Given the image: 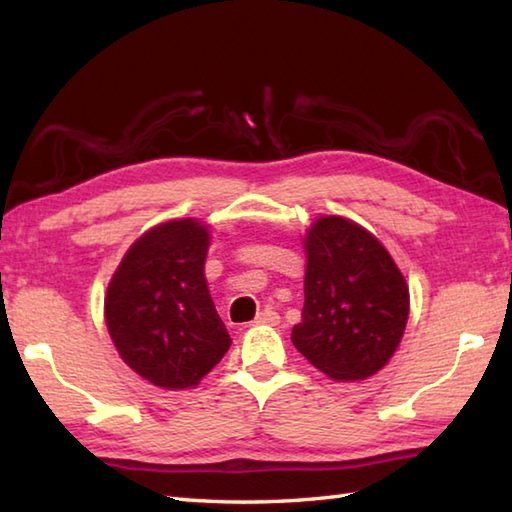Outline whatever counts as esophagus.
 Instances as JSON below:
<instances>
[{"label":"esophagus","instance_id":"34e87169","mask_svg":"<svg viewBox=\"0 0 512 512\" xmlns=\"http://www.w3.org/2000/svg\"><path fill=\"white\" fill-rule=\"evenodd\" d=\"M277 323H279V314L275 310L259 312L253 321V325H277Z\"/></svg>","mask_w":512,"mask_h":512}]
</instances>
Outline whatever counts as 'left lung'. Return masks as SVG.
Segmentation results:
<instances>
[{
	"label": "left lung",
	"instance_id": "left-lung-1",
	"mask_svg": "<svg viewBox=\"0 0 512 512\" xmlns=\"http://www.w3.org/2000/svg\"><path fill=\"white\" fill-rule=\"evenodd\" d=\"M301 323L292 343L334 380L385 367L409 319V288L378 239L356 222L323 215L306 233Z\"/></svg>",
	"mask_w": 512,
	"mask_h": 512
}]
</instances>
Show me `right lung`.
I'll return each mask as SVG.
<instances>
[{
	"label": "right lung",
	"instance_id": "add662e5",
	"mask_svg": "<svg viewBox=\"0 0 512 512\" xmlns=\"http://www.w3.org/2000/svg\"><path fill=\"white\" fill-rule=\"evenodd\" d=\"M209 242L191 217L158 224L136 239L107 286L105 321L118 354L162 389L198 385L231 347L204 279Z\"/></svg>",
	"mask_w": 512,
	"mask_h": 512
}]
</instances>
